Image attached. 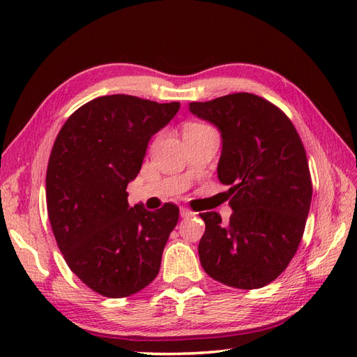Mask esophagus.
Segmentation results:
<instances>
[{
	"mask_svg": "<svg viewBox=\"0 0 357 357\" xmlns=\"http://www.w3.org/2000/svg\"><path fill=\"white\" fill-rule=\"evenodd\" d=\"M192 216H195V213H193L190 208H185V207L181 208V218L187 219V218H192Z\"/></svg>",
	"mask_w": 357,
	"mask_h": 357,
	"instance_id": "obj_1",
	"label": "esophagus"
}]
</instances>
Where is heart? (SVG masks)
Here are the masks:
<instances>
[{
	"instance_id": "heart-1",
	"label": "heart",
	"mask_w": 357,
	"mask_h": 357,
	"mask_svg": "<svg viewBox=\"0 0 357 357\" xmlns=\"http://www.w3.org/2000/svg\"><path fill=\"white\" fill-rule=\"evenodd\" d=\"M208 128V126L206 124H199V123H188L184 126V135L187 133H195V132H201V130H206Z\"/></svg>"
}]
</instances>
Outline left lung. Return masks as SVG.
<instances>
[{
  "instance_id": "1",
  "label": "left lung",
  "mask_w": 357,
  "mask_h": 357,
  "mask_svg": "<svg viewBox=\"0 0 357 357\" xmlns=\"http://www.w3.org/2000/svg\"><path fill=\"white\" fill-rule=\"evenodd\" d=\"M188 109L221 132L218 178L230 185L233 210L229 224L216 211L199 213L202 268L229 287L261 288L287 268L304 234L313 195L304 144L282 110L253 93Z\"/></svg>"
}]
</instances>
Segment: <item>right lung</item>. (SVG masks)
I'll list each match as a JSON object with an SVG mask.
<instances>
[{
    "label": "right lung",
    "mask_w": 357,
    "mask_h": 357,
    "mask_svg": "<svg viewBox=\"0 0 357 357\" xmlns=\"http://www.w3.org/2000/svg\"><path fill=\"white\" fill-rule=\"evenodd\" d=\"M179 102L109 95L72 113L59 130L45 174L52 231L69 268L105 298H126L153 280L179 208L128 206L127 184L149 141Z\"/></svg>",
    "instance_id": "add662e5"
}]
</instances>
